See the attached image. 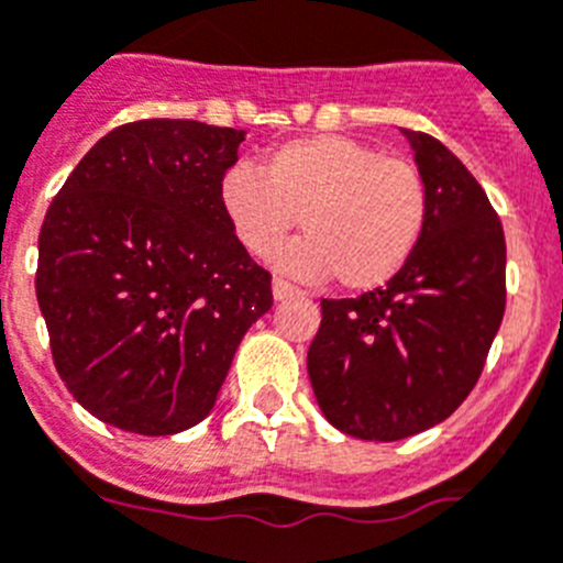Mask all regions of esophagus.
Here are the masks:
<instances>
[{
  "mask_svg": "<svg viewBox=\"0 0 563 563\" xmlns=\"http://www.w3.org/2000/svg\"><path fill=\"white\" fill-rule=\"evenodd\" d=\"M290 296H298V287L290 285V282L282 276L273 278V298H276V301H285V298Z\"/></svg>",
  "mask_w": 563,
  "mask_h": 563,
  "instance_id": "esophagus-1",
  "label": "esophagus"
}]
</instances>
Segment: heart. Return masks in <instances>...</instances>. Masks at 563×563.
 <instances>
[{
  "label": "heart",
  "mask_w": 563,
  "mask_h": 563,
  "mask_svg": "<svg viewBox=\"0 0 563 563\" xmlns=\"http://www.w3.org/2000/svg\"><path fill=\"white\" fill-rule=\"evenodd\" d=\"M220 209L247 254L265 256L301 218L307 236L273 254L307 282L338 276L345 290H376L424 236L430 192L419 167L338 133L290 139L220 178Z\"/></svg>",
  "instance_id": "b5f03b06"
}]
</instances>
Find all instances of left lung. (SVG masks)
I'll return each instance as SVG.
<instances>
[{
	"label": "left lung",
	"mask_w": 563,
	"mask_h": 563,
	"mask_svg": "<svg viewBox=\"0 0 563 563\" xmlns=\"http://www.w3.org/2000/svg\"><path fill=\"white\" fill-rule=\"evenodd\" d=\"M401 133L430 192L424 236L385 287L323 298L307 371L329 424L399 441L472 394L505 312V234L483 187L438 139Z\"/></svg>",
	"instance_id": "obj_1"
}]
</instances>
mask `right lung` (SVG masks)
I'll list each match as a JSON object with an SVG mask.
<instances>
[{"label": "right lung", "instance_id": "1", "mask_svg": "<svg viewBox=\"0 0 563 563\" xmlns=\"http://www.w3.org/2000/svg\"><path fill=\"white\" fill-rule=\"evenodd\" d=\"M245 131L195 120L113 128L46 209L35 296L55 368L91 416L173 435L209 416L242 334L273 307L220 178Z\"/></svg>", "mask_w": 563, "mask_h": 563}]
</instances>
